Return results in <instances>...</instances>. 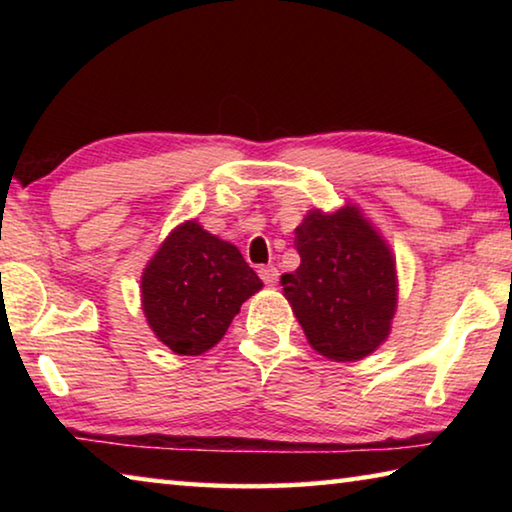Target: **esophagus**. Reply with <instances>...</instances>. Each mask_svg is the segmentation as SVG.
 I'll return each instance as SVG.
<instances>
[{
    "instance_id": "obj_1",
    "label": "esophagus",
    "mask_w": 512,
    "mask_h": 512,
    "mask_svg": "<svg viewBox=\"0 0 512 512\" xmlns=\"http://www.w3.org/2000/svg\"><path fill=\"white\" fill-rule=\"evenodd\" d=\"M259 277H262L264 284H268V287H273V284L277 282V268L275 266H262V268H259Z\"/></svg>"
}]
</instances>
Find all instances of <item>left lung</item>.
Wrapping results in <instances>:
<instances>
[{
  "mask_svg": "<svg viewBox=\"0 0 512 512\" xmlns=\"http://www.w3.org/2000/svg\"><path fill=\"white\" fill-rule=\"evenodd\" d=\"M300 266L282 275L284 298L311 348L359 361L391 334L397 273L391 248L357 205L311 210L296 228Z\"/></svg>",
  "mask_w": 512,
  "mask_h": 512,
  "instance_id": "8db88e82",
  "label": "left lung"
}]
</instances>
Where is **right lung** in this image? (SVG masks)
<instances>
[{"mask_svg": "<svg viewBox=\"0 0 512 512\" xmlns=\"http://www.w3.org/2000/svg\"><path fill=\"white\" fill-rule=\"evenodd\" d=\"M262 287L237 246L185 221L144 268L142 309L171 352L198 357L223 339L241 305Z\"/></svg>", "mask_w": 512, "mask_h": 512, "instance_id": "right-lung-1", "label": "right lung"}]
</instances>
